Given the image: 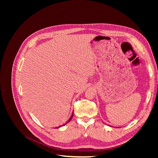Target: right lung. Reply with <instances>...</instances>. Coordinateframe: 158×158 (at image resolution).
Listing matches in <instances>:
<instances>
[{
  "instance_id": "right-lung-1",
  "label": "right lung",
  "mask_w": 158,
  "mask_h": 158,
  "mask_svg": "<svg viewBox=\"0 0 158 158\" xmlns=\"http://www.w3.org/2000/svg\"><path fill=\"white\" fill-rule=\"evenodd\" d=\"M73 115H72V116H71V117H70V118L69 119V120L68 121V122H67V123H69V122H70V120H71V119H72V117H73Z\"/></svg>"
}]
</instances>
